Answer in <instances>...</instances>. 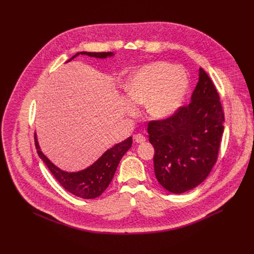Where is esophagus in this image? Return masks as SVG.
<instances>
[{
  "label": "esophagus",
  "mask_w": 254,
  "mask_h": 254,
  "mask_svg": "<svg viewBox=\"0 0 254 254\" xmlns=\"http://www.w3.org/2000/svg\"><path fill=\"white\" fill-rule=\"evenodd\" d=\"M133 139H134V141H135V142H137V143H140V142L146 141V137H144L141 133H137V134L133 135Z\"/></svg>",
  "instance_id": "obj_1"
}]
</instances>
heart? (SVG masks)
<instances>
[{
	"instance_id": "1",
	"label": "heart",
	"mask_w": 254,
	"mask_h": 254,
	"mask_svg": "<svg viewBox=\"0 0 254 254\" xmlns=\"http://www.w3.org/2000/svg\"><path fill=\"white\" fill-rule=\"evenodd\" d=\"M189 87L183 67L166 61H156L137 69L128 77L125 91L130 103L128 115L135 113L133 104H143L147 114L156 120L172 116L182 104Z\"/></svg>"
}]
</instances>
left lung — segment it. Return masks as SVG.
Listing matches in <instances>:
<instances>
[{
    "label": "left lung",
    "mask_w": 254,
    "mask_h": 254,
    "mask_svg": "<svg viewBox=\"0 0 254 254\" xmlns=\"http://www.w3.org/2000/svg\"><path fill=\"white\" fill-rule=\"evenodd\" d=\"M223 130L224 114L219 94L200 68L191 102L180 107L172 117L148 125L158 182L174 194L200 185L217 161Z\"/></svg>",
    "instance_id": "8db88e82"
}]
</instances>
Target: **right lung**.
Here are the masks:
<instances>
[{"label": "right lung", "mask_w": 254, "mask_h": 254, "mask_svg": "<svg viewBox=\"0 0 254 254\" xmlns=\"http://www.w3.org/2000/svg\"><path fill=\"white\" fill-rule=\"evenodd\" d=\"M87 55L89 57L104 59L112 57L115 54L113 52H79L67 62L74 59L78 55ZM132 143L131 136L126 140L117 143L115 147L108 149L102 154V156L96 160L91 166L78 172H66L56 167L41 151L37 134L35 133V146L39 157L47 165L48 169L60 183V185L77 197L83 199H94L100 196L105 189L111 184L120 161L124 155L130 149Z\"/></svg>", "instance_id": "right-lung-1"}]
</instances>
